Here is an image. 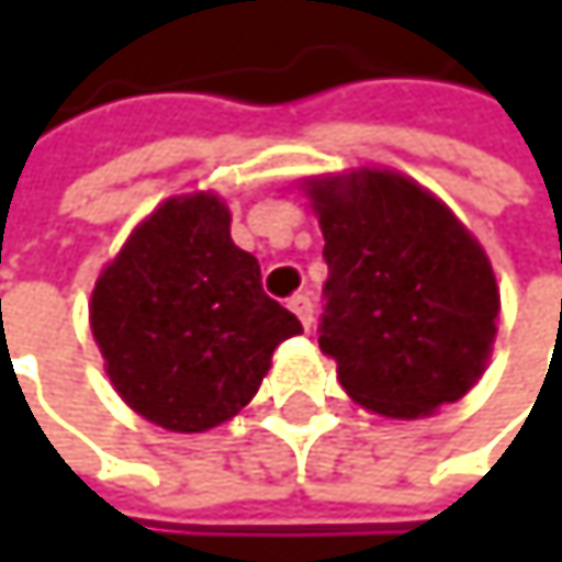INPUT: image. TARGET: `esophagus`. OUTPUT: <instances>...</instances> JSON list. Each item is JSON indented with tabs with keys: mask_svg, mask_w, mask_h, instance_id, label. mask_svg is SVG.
Listing matches in <instances>:
<instances>
[{
	"mask_svg": "<svg viewBox=\"0 0 562 562\" xmlns=\"http://www.w3.org/2000/svg\"><path fill=\"white\" fill-rule=\"evenodd\" d=\"M289 308L295 312V318H299L305 328H312V299H308V295H292V299H289Z\"/></svg>",
	"mask_w": 562,
	"mask_h": 562,
	"instance_id": "1",
	"label": "esophagus"
}]
</instances>
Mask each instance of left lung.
I'll list each match as a JSON object with an SVG mask.
<instances>
[{
    "label": "left lung",
    "mask_w": 562,
    "mask_h": 562,
    "mask_svg": "<svg viewBox=\"0 0 562 562\" xmlns=\"http://www.w3.org/2000/svg\"><path fill=\"white\" fill-rule=\"evenodd\" d=\"M325 237L318 348L361 406L429 416L482 378L502 308L465 224L413 178L358 169L305 181Z\"/></svg>",
    "instance_id": "left-lung-1"
}]
</instances>
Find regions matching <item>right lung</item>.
I'll use <instances>...</instances> for the list:
<instances>
[{
	"label": "right lung",
	"mask_w": 562,
	"mask_h": 562,
	"mask_svg": "<svg viewBox=\"0 0 562 562\" xmlns=\"http://www.w3.org/2000/svg\"><path fill=\"white\" fill-rule=\"evenodd\" d=\"M90 331L116 393L171 432H204L260 391L299 318L263 292L211 191L162 201L100 273Z\"/></svg>",
	"instance_id": "add662e5"
}]
</instances>
